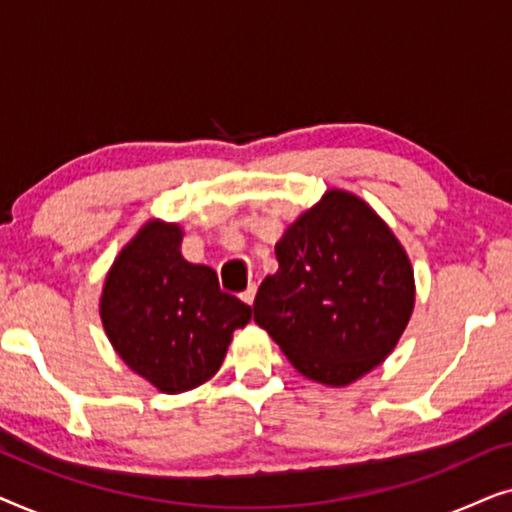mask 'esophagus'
<instances>
[{"mask_svg":"<svg viewBox=\"0 0 512 512\" xmlns=\"http://www.w3.org/2000/svg\"><path fill=\"white\" fill-rule=\"evenodd\" d=\"M254 298H256V284H249L247 289H244V293H242V300L247 305H254Z\"/></svg>","mask_w":512,"mask_h":512,"instance_id":"esophagus-1","label":"esophagus"}]
</instances>
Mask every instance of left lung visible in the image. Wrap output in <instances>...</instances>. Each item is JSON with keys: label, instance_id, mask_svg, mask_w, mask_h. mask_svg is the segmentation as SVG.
Masks as SVG:
<instances>
[{"label": "left lung", "instance_id": "left-lung-1", "mask_svg": "<svg viewBox=\"0 0 512 512\" xmlns=\"http://www.w3.org/2000/svg\"><path fill=\"white\" fill-rule=\"evenodd\" d=\"M254 321L314 382L345 387L394 352L415 307L410 258L370 205L328 191L275 244Z\"/></svg>", "mask_w": 512, "mask_h": 512}]
</instances>
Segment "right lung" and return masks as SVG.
I'll return each mask as SVG.
<instances>
[{
  "label": "right lung",
  "mask_w": 512,
  "mask_h": 512,
  "mask_svg": "<svg viewBox=\"0 0 512 512\" xmlns=\"http://www.w3.org/2000/svg\"><path fill=\"white\" fill-rule=\"evenodd\" d=\"M177 223L149 221L111 265L100 317L118 356L163 394L200 387L226 359L251 307L219 289L207 265L181 256Z\"/></svg>",
  "instance_id": "right-lung-1"
}]
</instances>
